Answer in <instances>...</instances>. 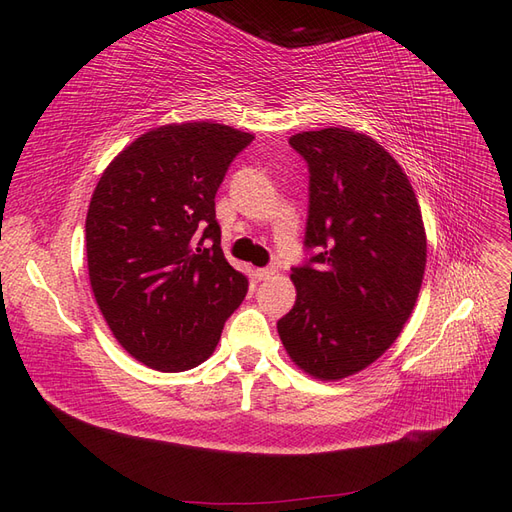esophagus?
<instances>
[{"label": "esophagus", "mask_w": 512, "mask_h": 512, "mask_svg": "<svg viewBox=\"0 0 512 512\" xmlns=\"http://www.w3.org/2000/svg\"><path fill=\"white\" fill-rule=\"evenodd\" d=\"M277 273V269L275 267H262V269H256V275H258V280H271V277Z\"/></svg>", "instance_id": "esophagus-1"}]
</instances>
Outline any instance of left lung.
I'll return each mask as SVG.
<instances>
[{
  "mask_svg": "<svg viewBox=\"0 0 512 512\" xmlns=\"http://www.w3.org/2000/svg\"><path fill=\"white\" fill-rule=\"evenodd\" d=\"M309 168L305 247L290 280L297 301L277 320L290 359L339 380L382 356L410 318L427 262L421 207L395 158L348 128L290 136Z\"/></svg>",
  "mask_w": 512,
  "mask_h": 512,
  "instance_id": "obj_1",
  "label": "left lung"
}]
</instances>
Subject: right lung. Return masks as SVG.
Wrapping results in <instances>:
<instances>
[{
	"instance_id": "1",
	"label": "right lung",
	"mask_w": 512,
	"mask_h": 512,
	"mask_svg": "<svg viewBox=\"0 0 512 512\" xmlns=\"http://www.w3.org/2000/svg\"><path fill=\"white\" fill-rule=\"evenodd\" d=\"M252 141L209 121L149 130L106 166L91 196V290L117 342L151 369L207 361L245 299L247 277L220 247L215 194Z\"/></svg>"
}]
</instances>
